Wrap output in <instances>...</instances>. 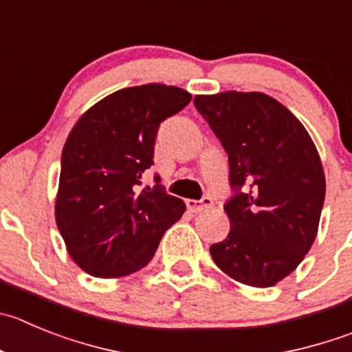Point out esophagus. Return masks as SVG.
I'll use <instances>...</instances> for the list:
<instances>
[{"label":"esophagus","instance_id":"obj_1","mask_svg":"<svg viewBox=\"0 0 352 352\" xmlns=\"http://www.w3.org/2000/svg\"><path fill=\"white\" fill-rule=\"evenodd\" d=\"M186 205H187V208L191 210V212L196 213V212H203V210L210 208V206L213 205V201H212V198L205 196V198H201L199 201L198 199H187Z\"/></svg>","mask_w":352,"mask_h":352}]
</instances>
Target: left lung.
<instances>
[{"instance_id": "8db88e82", "label": "left lung", "mask_w": 352, "mask_h": 352, "mask_svg": "<svg viewBox=\"0 0 352 352\" xmlns=\"http://www.w3.org/2000/svg\"><path fill=\"white\" fill-rule=\"evenodd\" d=\"M195 107L229 160L228 238L210 246L236 281L272 287L313 246L324 201L320 156L300 121L261 91L196 95Z\"/></svg>"}]
</instances>
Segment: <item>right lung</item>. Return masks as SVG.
<instances>
[{
  "label": "right lung",
  "mask_w": 352,
  "mask_h": 352,
  "mask_svg": "<svg viewBox=\"0 0 352 352\" xmlns=\"http://www.w3.org/2000/svg\"><path fill=\"white\" fill-rule=\"evenodd\" d=\"M191 94L160 83L131 87L102 98L80 118L60 157L55 201L57 228L69 255L97 278L135 272L153 258L166 229L186 212L154 175L160 124L182 111Z\"/></svg>",
  "instance_id": "1"
}]
</instances>
